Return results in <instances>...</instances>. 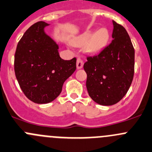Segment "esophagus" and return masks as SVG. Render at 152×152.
<instances>
[{"instance_id": "34e87169", "label": "esophagus", "mask_w": 152, "mask_h": 152, "mask_svg": "<svg viewBox=\"0 0 152 152\" xmlns=\"http://www.w3.org/2000/svg\"><path fill=\"white\" fill-rule=\"evenodd\" d=\"M83 64H84L83 61H82L80 58H78L77 61H76V68H77L78 70H79V69L82 68Z\"/></svg>"}]
</instances>
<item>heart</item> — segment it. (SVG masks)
Here are the masks:
<instances>
[{
	"instance_id": "b5f03b06",
	"label": "heart",
	"mask_w": 152,
	"mask_h": 152,
	"mask_svg": "<svg viewBox=\"0 0 152 152\" xmlns=\"http://www.w3.org/2000/svg\"><path fill=\"white\" fill-rule=\"evenodd\" d=\"M110 33L106 28H100L94 32L88 29L82 32L73 42L75 46H83L90 53H96L101 50L108 43Z\"/></svg>"
}]
</instances>
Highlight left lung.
I'll list each match as a JSON object with an SVG mask.
<instances>
[{
  "label": "left lung",
  "mask_w": 152,
  "mask_h": 152,
  "mask_svg": "<svg viewBox=\"0 0 152 152\" xmlns=\"http://www.w3.org/2000/svg\"><path fill=\"white\" fill-rule=\"evenodd\" d=\"M113 41L84 64L91 98L101 105H113L129 91L134 72V49L126 29L113 20Z\"/></svg>",
  "instance_id": "1"
}]
</instances>
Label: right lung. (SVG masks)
Returning a JSON list of instances; mask_svg holds the SVG:
<instances>
[{"mask_svg": "<svg viewBox=\"0 0 152 152\" xmlns=\"http://www.w3.org/2000/svg\"><path fill=\"white\" fill-rule=\"evenodd\" d=\"M50 24L39 21L19 41L15 54V73L22 91L37 104L51 102L58 96L64 82L76 69V58L64 60L58 45L45 32Z\"/></svg>", "mask_w": 152, "mask_h": 152, "instance_id": "1", "label": "right lung"}]
</instances>
